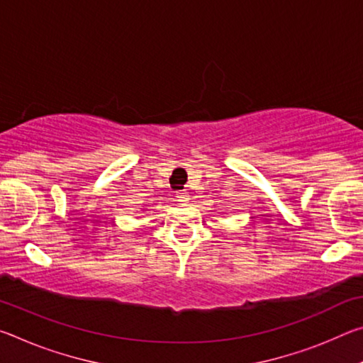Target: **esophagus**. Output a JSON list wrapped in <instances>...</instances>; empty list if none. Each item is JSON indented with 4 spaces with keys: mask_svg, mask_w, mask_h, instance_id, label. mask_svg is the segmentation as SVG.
Returning <instances> with one entry per match:
<instances>
[{
    "mask_svg": "<svg viewBox=\"0 0 363 363\" xmlns=\"http://www.w3.org/2000/svg\"><path fill=\"white\" fill-rule=\"evenodd\" d=\"M176 200L177 201H189L190 199H189V194H186V192H177L176 194Z\"/></svg>",
    "mask_w": 363,
    "mask_h": 363,
    "instance_id": "1",
    "label": "esophagus"
}]
</instances>
